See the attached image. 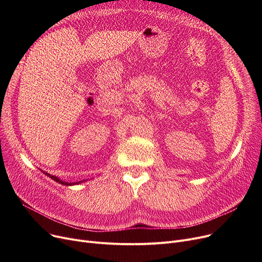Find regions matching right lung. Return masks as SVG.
Masks as SVG:
<instances>
[{"label": "right lung", "mask_w": 262, "mask_h": 262, "mask_svg": "<svg viewBox=\"0 0 262 262\" xmlns=\"http://www.w3.org/2000/svg\"><path fill=\"white\" fill-rule=\"evenodd\" d=\"M43 173H45L46 175H48L49 177H51L53 181H55V182H57L58 184L64 185V186H73V185H78V184H80V183H84V182H86V181H79V182H76V183H67V182H63V181L59 180V178H58V177H56V176H54V175H51V174H49V173H47V172H45V171H43Z\"/></svg>", "instance_id": "obj_1"}]
</instances>
